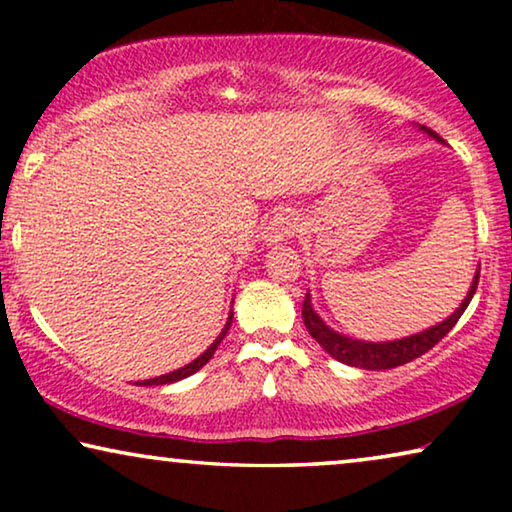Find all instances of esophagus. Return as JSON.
Here are the masks:
<instances>
[{
	"label": "esophagus",
	"mask_w": 512,
	"mask_h": 512,
	"mask_svg": "<svg viewBox=\"0 0 512 512\" xmlns=\"http://www.w3.org/2000/svg\"><path fill=\"white\" fill-rule=\"evenodd\" d=\"M296 230H298V216L293 212H282V214L272 216L268 226L263 228L261 240H263V244H279V242L289 240Z\"/></svg>",
	"instance_id": "obj_1"
}]
</instances>
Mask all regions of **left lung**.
<instances>
[{"label":"left lung","instance_id":"left-lung-1","mask_svg":"<svg viewBox=\"0 0 512 512\" xmlns=\"http://www.w3.org/2000/svg\"><path fill=\"white\" fill-rule=\"evenodd\" d=\"M419 130L436 139V142H440L436 132L426 128V125H419ZM478 279H480V268L475 270V277L471 282V289L466 293V298L461 300V305L450 314V317L443 319L436 326L424 328V331L419 333H412L408 338L387 340V342H368L359 338H349V335L335 331V328L328 326L326 321L319 317L312 305L310 289H307V296L303 300V321L312 338L317 340L319 345L326 349V354H331L335 361L347 363V366L352 368H363V370H389V368L403 366V363L426 354L433 345H438V342L452 331V326L457 324L468 303H471L473 293L478 289Z\"/></svg>","mask_w":512,"mask_h":512}]
</instances>
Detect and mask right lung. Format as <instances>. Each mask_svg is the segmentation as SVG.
<instances>
[{
    "instance_id": "1",
    "label": "right lung",
    "mask_w": 512,
    "mask_h": 512,
    "mask_svg": "<svg viewBox=\"0 0 512 512\" xmlns=\"http://www.w3.org/2000/svg\"><path fill=\"white\" fill-rule=\"evenodd\" d=\"M230 324H233V312H228V321H226V326L221 328V333L216 335V340L212 342V345H209L205 352H202L198 359L195 361H191V363H186L184 368H177V370H172V373H167V375H160V377H153V380H144V382H139V384H144V387H153V384H172V382H179V380H184V377H188V375H193V373H198V370L205 366V363L212 359L214 356V352H216V347L221 345V340L226 338V333H228V328H230Z\"/></svg>"
}]
</instances>
